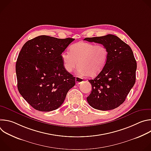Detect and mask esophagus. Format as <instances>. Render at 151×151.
<instances>
[{
	"label": "esophagus",
	"instance_id": "34e87169",
	"mask_svg": "<svg viewBox=\"0 0 151 151\" xmlns=\"http://www.w3.org/2000/svg\"><path fill=\"white\" fill-rule=\"evenodd\" d=\"M75 81H76V83L78 85V84H80L81 82H83V79L82 78L79 77V76H76V79H75Z\"/></svg>",
	"mask_w": 151,
	"mask_h": 151
}]
</instances>
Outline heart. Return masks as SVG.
<instances>
[{"label":"heart","mask_w":151,"mask_h":151,"mask_svg":"<svg viewBox=\"0 0 151 151\" xmlns=\"http://www.w3.org/2000/svg\"><path fill=\"white\" fill-rule=\"evenodd\" d=\"M61 57L67 72H72L77 67L78 61V72L94 77L104 69L108 58V51L103 44L80 41L70 46V52H63Z\"/></svg>","instance_id":"1"}]
</instances>
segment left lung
Instances as JSON below:
<instances>
[{"mask_svg":"<svg viewBox=\"0 0 151 151\" xmlns=\"http://www.w3.org/2000/svg\"><path fill=\"white\" fill-rule=\"evenodd\" d=\"M84 40L106 46L108 58L103 70L89 80L92 91L87 98L93 108L114 109L125 101L136 82L137 63L130 47L113 35L86 37Z\"/></svg>","mask_w":151,"mask_h":151,"instance_id":"1","label":"left lung"}]
</instances>
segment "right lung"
Masks as SVG:
<instances>
[{
    "mask_svg": "<svg viewBox=\"0 0 151 151\" xmlns=\"http://www.w3.org/2000/svg\"><path fill=\"white\" fill-rule=\"evenodd\" d=\"M75 39L41 35L28 40L17 58V87L36 110L49 112L63 104L75 77L64 69L61 53Z\"/></svg>",
    "mask_w": 151,
    "mask_h": 151,
    "instance_id": "right-lung-1",
    "label": "right lung"
}]
</instances>
